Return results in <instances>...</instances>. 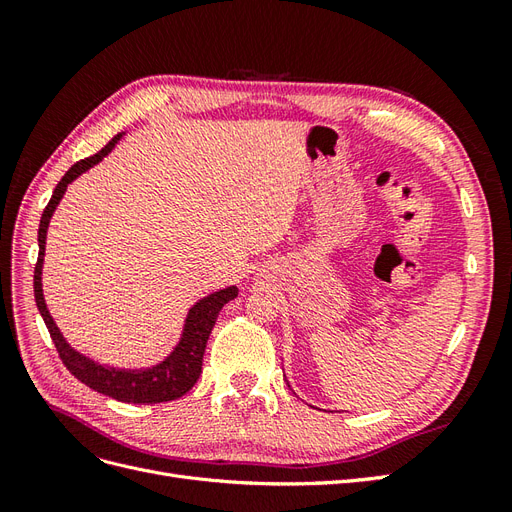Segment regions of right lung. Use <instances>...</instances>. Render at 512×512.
<instances>
[{
  "label": "right lung",
  "mask_w": 512,
  "mask_h": 512,
  "mask_svg": "<svg viewBox=\"0 0 512 512\" xmlns=\"http://www.w3.org/2000/svg\"><path fill=\"white\" fill-rule=\"evenodd\" d=\"M121 134L111 138L98 153L89 156L81 162H76L68 173L61 177V181L55 185V192L49 200V205L42 211V220L38 228V262L34 269V297L38 312L46 324V329L51 333L53 344L59 352L61 363L66 365L70 374L87 384L89 389H94L102 395L113 397L117 401H126V404H162V401H173L181 395L188 393L192 386L196 384L200 371H203V354L207 348V339L209 333L213 331V324L218 320L220 309L232 301L239 294L235 286H230L226 290L213 292L203 301H198L188 314V320H185V329L179 346L173 350V354L166 356V361L160 365L151 367V369H115V367H104L94 361H89L87 356L79 354L72 350L66 339L61 337L59 329L55 327V322L46 309L44 297H42V260H44V243H46V228H49L51 215L55 207L59 205L61 196H64L68 183H72L81 173H85L87 168L98 164L108 151L115 147Z\"/></svg>",
  "instance_id": "add662e5"
}]
</instances>
